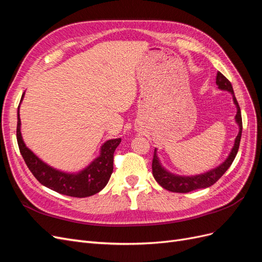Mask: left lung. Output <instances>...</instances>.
<instances>
[{
	"mask_svg": "<svg viewBox=\"0 0 262 262\" xmlns=\"http://www.w3.org/2000/svg\"><path fill=\"white\" fill-rule=\"evenodd\" d=\"M216 85L219 89L222 91H226L232 94L233 101L236 106L237 113L235 116V121L238 125L239 131L234 142V146L231 150V153L228 154L226 160L219 165L217 167L213 168L209 171H205L203 173H199V175H193V176H180L176 175V173H172L169 170L166 169L162 165L160 158L157 156V148L154 150V157H153V163H152V169H153V176L155 180L160 184L164 189L168 190V191L172 192H180V193H187L190 191H193L196 189H203L211 187L212 185L215 184V182L224 175V172L229 168V166L232 165L234 162L235 157L237 155L239 148L241 143V138H242V131H243V121H242V114H241V108L237 99L235 97V94L233 91V86L227 78L222 74L221 72H217L216 75Z\"/></svg>",
	"mask_w": 262,
	"mask_h": 262,
	"instance_id": "left-lung-1",
	"label": "left lung"
}]
</instances>
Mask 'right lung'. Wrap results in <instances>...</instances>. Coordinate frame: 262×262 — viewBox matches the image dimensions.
<instances>
[{
	"instance_id": "obj_1",
	"label": "right lung",
	"mask_w": 262,
	"mask_h": 262,
	"mask_svg": "<svg viewBox=\"0 0 262 262\" xmlns=\"http://www.w3.org/2000/svg\"><path fill=\"white\" fill-rule=\"evenodd\" d=\"M24 95L25 93L23 94L19 106L24 99ZM19 106L16 130L18 147L27 167L41 185L55 192L75 198L91 196L106 187L114 171V153L117 146L120 144V138L106 141L100 146L99 155L82 170L76 172L62 171L41 161L33 150L26 146L20 132Z\"/></svg>"
}]
</instances>
